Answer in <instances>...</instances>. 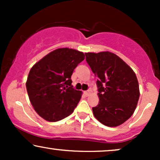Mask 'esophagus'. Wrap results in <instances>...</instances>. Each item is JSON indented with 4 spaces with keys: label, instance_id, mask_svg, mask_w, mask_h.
Segmentation results:
<instances>
[{
    "label": "esophagus",
    "instance_id": "esophagus-1",
    "mask_svg": "<svg viewBox=\"0 0 160 160\" xmlns=\"http://www.w3.org/2000/svg\"><path fill=\"white\" fill-rule=\"evenodd\" d=\"M90 90H87V91H85L84 92V94H85L86 96H89V94H90Z\"/></svg>",
    "mask_w": 160,
    "mask_h": 160
}]
</instances>
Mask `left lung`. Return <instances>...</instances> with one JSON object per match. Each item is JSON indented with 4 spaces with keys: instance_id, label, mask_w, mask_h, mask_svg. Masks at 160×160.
Segmentation results:
<instances>
[{
    "instance_id": "8db88e82",
    "label": "left lung",
    "mask_w": 160,
    "mask_h": 160,
    "mask_svg": "<svg viewBox=\"0 0 160 160\" xmlns=\"http://www.w3.org/2000/svg\"><path fill=\"white\" fill-rule=\"evenodd\" d=\"M86 60L97 77L98 104L92 108L95 118L104 126L115 127L133 114L140 92L133 70L113 52L85 53Z\"/></svg>"
}]
</instances>
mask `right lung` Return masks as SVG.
<instances>
[{
  "instance_id": "add662e5",
  "label": "right lung",
  "mask_w": 160,
  "mask_h": 160,
  "mask_svg": "<svg viewBox=\"0 0 160 160\" xmlns=\"http://www.w3.org/2000/svg\"><path fill=\"white\" fill-rule=\"evenodd\" d=\"M84 58L83 52L60 48L49 52L31 68L26 82L28 95L42 118L56 122L73 113L82 92L73 88L71 78Z\"/></svg>"
}]
</instances>
